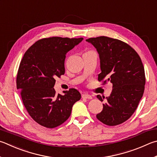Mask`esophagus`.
<instances>
[{"mask_svg": "<svg viewBox=\"0 0 157 157\" xmlns=\"http://www.w3.org/2000/svg\"><path fill=\"white\" fill-rule=\"evenodd\" d=\"M82 98H84V99H92V96L90 95H88V94H83V95H82Z\"/></svg>", "mask_w": 157, "mask_h": 157, "instance_id": "34e87169", "label": "esophagus"}]
</instances>
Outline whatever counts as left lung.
Wrapping results in <instances>:
<instances>
[{
    "label": "left lung",
    "instance_id": "left-lung-1",
    "mask_svg": "<svg viewBox=\"0 0 157 157\" xmlns=\"http://www.w3.org/2000/svg\"><path fill=\"white\" fill-rule=\"evenodd\" d=\"M86 40L99 53L101 72L98 81L113 84L110 95L97 118L108 126L121 124L132 115L143 97L146 77L141 59L135 49L119 40L99 36ZM97 98L101 101L105 98Z\"/></svg>",
    "mask_w": 157,
    "mask_h": 157
}]
</instances>
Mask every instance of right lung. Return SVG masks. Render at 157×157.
<instances>
[{
  "label": "right lung",
  "instance_id": "right-lung-1",
  "mask_svg": "<svg viewBox=\"0 0 157 157\" xmlns=\"http://www.w3.org/2000/svg\"><path fill=\"white\" fill-rule=\"evenodd\" d=\"M83 38L51 37L36 42L24 54L16 78L23 104L31 117L41 126L53 128L66 121L73 104L81 99L75 88L56 93V78L65 73L66 54Z\"/></svg>",
  "mask_w": 157,
  "mask_h": 157
}]
</instances>
